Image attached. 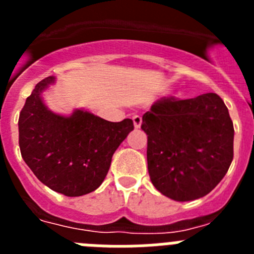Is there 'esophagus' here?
Returning <instances> with one entry per match:
<instances>
[{
	"label": "esophagus",
	"mask_w": 254,
	"mask_h": 254,
	"mask_svg": "<svg viewBox=\"0 0 254 254\" xmlns=\"http://www.w3.org/2000/svg\"><path fill=\"white\" fill-rule=\"evenodd\" d=\"M132 121H133L134 128H140L141 123H142V118L140 116H133L132 117Z\"/></svg>",
	"instance_id": "1"
}]
</instances>
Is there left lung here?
I'll use <instances>...</instances> for the list:
<instances>
[{"instance_id": "left-lung-1", "label": "left lung", "mask_w": 254, "mask_h": 254, "mask_svg": "<svg viewBox=\"0 0 254 254\" xmlns=\"http://www.w3.org/2000/svg\"><path fill=\"white\" fill-rule=\"evenodd\" d=\"M147 169L155 188L185 202L210 193L233 160L234 127L215 93L192 99L161 98L142 116Z\"/></svg>"}]
</instances>
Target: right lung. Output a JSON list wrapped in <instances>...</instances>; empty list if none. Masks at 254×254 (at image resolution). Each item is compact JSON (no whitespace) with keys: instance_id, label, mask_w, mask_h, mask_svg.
I'll return each instance as SVG.
<instances>
[{"instance_id":"obj_1","label":"right lung","mask_w":254,"mask_h":254,"mask_svg":"<svg viewBox=\"0 0 254 254\" xmlns=\"http://www.w3.org/2000/svg\"><path fill=\"white\" fill-rule=\"evenodd\" d=\"M55 82V76L38 82L20 112V151L43 185L78 197L102 185L114 151L133 129V122H109L84 109H75L71 116L53 113L42 94Z\"/></svg>"}]
</instances>
